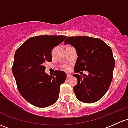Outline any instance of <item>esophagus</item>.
<instances>
[{"instance_id":"obj_1","label":"esophagus","mask_w":128,"mask_h":128,"mask_svg":"<svg viewBox=\"0 0 128 128\" xmlns=\"http://www.w3.org/2000/svg\"><path fill=\"white\" fill-rule=\"evenodd\" d=\"M71 77H72V75H69V74L67 75V79L70 78Z\"/></svg>"}]
</instances>
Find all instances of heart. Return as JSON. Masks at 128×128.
<instances>
[{
  "label": "heart",
  "mask_w": 128,
  "mask_h": 128,
  "mask_svg": "<svg viewBox=\"0 0 128 128\" xmlns=\"http://www.w3.org/2000/svg\"><path fill=\"white\" fill-rule=\"evenodd\" d=\"M62 68L66 71H68L70 70V66H67V65L62 66Z\"/></svg>",
  "instance_id": "obj_1"
}]
</instances>
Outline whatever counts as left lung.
I'll return each mask as SVG.
<instances>
[{
  "label": "left lung",
  "mask_w": 128,
  "mask_h": 128,
  "mask_svg": "<svg viewBox=\"0 0 128 128\" xmlns=\"http://www.w3.org/2000/svg\"><path fill=\"white\" fill-rule=\"evenodd\" d=\"M64 44L74 47L78 56L73 75L78 81L74 87L76 98L84 103L98 101L108 91L113 78L115 60L111 48L102 40L88 36L68 37ZM80 71L89 74L82 76L77 74Z\"/></svg>",
  "instance_id": "obj_1"
}]
</instances>
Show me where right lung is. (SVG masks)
Returning a JSON list of instances; mask_svg holds the SVG:
<instances>
[{"mask_svg": "<svg viewBox=\"0 0 128 128\" xmlns=\"http://www.w3.org/2000/svg\"><path fill=\"white\" fill-rule=\"evenodd\" d=\"M64 36H39L29 38L16 51L12 72L21 95L30 104L44 108L58 100L60 84L67 75L58 70L53 76L45 73L44 64L52 61V52L66 38Z\"/></svg>", "mask_w": 128, "mask_h": 128, "instance_id": "obj_1", "label": "right lung"}]
</instances>
